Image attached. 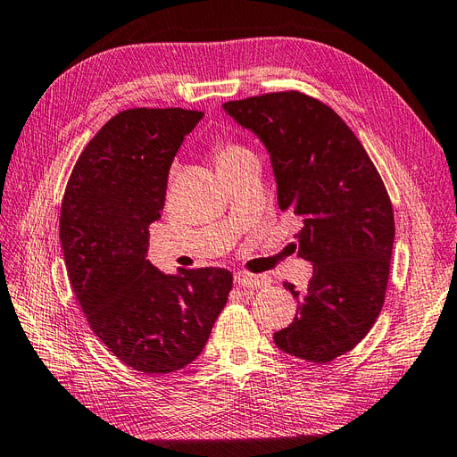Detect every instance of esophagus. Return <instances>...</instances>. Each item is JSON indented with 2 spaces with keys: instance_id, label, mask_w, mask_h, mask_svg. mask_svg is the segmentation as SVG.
<instances>
[{
  "instance_id": "esophagus-1",
  "label": "esophagus",
  "mask_w": 457,
  "mask_h": 457,
  "mask_svg": "<svg viewBox=\"0 0 457 457\" xmlns=\"http://www.w3.org/2000/svg\"><path fill=\"white\" fill-rule=\"evenodd\" d=\"M234 280H237L238 286L250 287V289L269 287L270 282H272L267 274H252V272H245V270H238L237 274H234Z\"/></svg>"
}]
</instances>
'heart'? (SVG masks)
I'll return each instance as SVG.
<instances>
[{
  "mask_svg": "<svg viewBox=\"0 0 457 457\" xmlns=\"http://www.w3.org/2000/svg\"><path fill=\"white\" fill-rule=\"evenodd\" d=\"M213 154H215V160L219 163V168H225V165H230V163L238 162V160H242L245 156H250L252 150L245 148L240 143L225 141V143H217L213 146Z\"/></svg>",
  "mask_w": 457,
  "mask_h": 457,
  "instance_id": "1",
  "label": "heart"
}]
</instances>
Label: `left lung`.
Masks as SVG:
<instances>
[{"label": "left lung", "instance_id": "1", "mask_svg": "<svg viewBox=\"0 0 457 457\" xmlns=\"http://www.w3.org/2000/svg\"><path fill=\"white\" fill-rule=\"evenodd\" d=\"M270 152L278 205L299 219V255L314 267L274 343L316 364L353 351L383 309L395 215L389 192L366 148L334 108L301 91H278L223 104Z\"/></svg>", "mask_w": 457, "mask_h": 457}]
</instances>
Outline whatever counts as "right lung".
<instances>
[{
	"instance_id": "1",
	"label": "right lung",
	"mask_w": 457,
	"mask_h": 457,
	"mask_svg": "<svg viewBox=\"0 0 457 457\" xmlns=\"http://www.w3.org/2000/svg\"><path fill=\"white\" fill-rule=\"evenodd\" d=\"M204 112L129 108L110 118L81 154L61 205L68 280L93 334L146 376L190 364L232 289V272L165 274L146 259L175 152Z\"/></svg>"
}]
</instances>
